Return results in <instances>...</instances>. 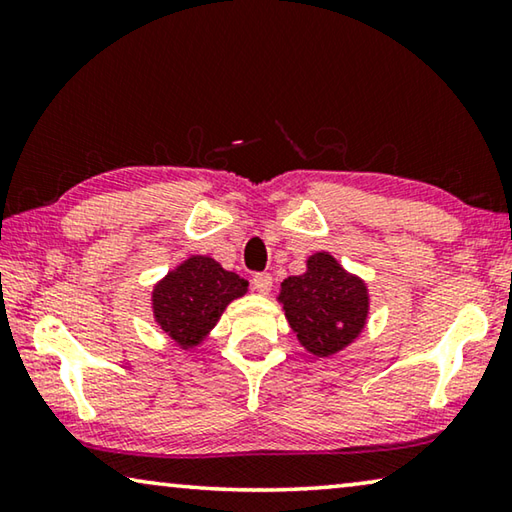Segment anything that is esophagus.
<instances>
[{
	"instance_id": "34e87169",
	"label": "esophagus",
	"mask_w": 512,
	"mask_h": 512,
	"mask_svg": "<svg viewBox=\"0 0 512 512\" xmlns=\"http://www.w3.org/2000/svg\"><path fill=\"white\" fill-rule=\"evenodd\" d=\"M253 287L257 293H262V296H266L268 291L273 289V277L268 273H255L253 275Z\"/></svg>"
}]
</instances>
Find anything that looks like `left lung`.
<instances>
[{
    "instance_id": "left-lung-1",
    "label": "left lung",
    "mask_w": 512,
    "mask_h": 512,
    "mask_svg": "<svg viewBox=\"0 0 512 512\" xmlns=\"http://www.w3.org/2000/svg\"><path fill=\"white\" fill-rule=\"evenodd\" d=\"M300 345L316 357H332L357 339L368 320L370 296L361 277L329 253H314L307 271L280 284L277 296Z\"/></svg>"
}]
</instances>
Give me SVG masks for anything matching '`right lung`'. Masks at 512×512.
I'll list each match as a JSON object with an SVG mask.
<instances>
[{
	"label": "right lung",
	"mask_w": 512,
	"mask_h": 512,
	"mask_svg": "<svg viewBox=\"0 0 512 512\" xmlns=\"http://www.w3.org/2000/svg\"><path fill=\"white\" fill-rule=\"evenodd\" d=\"M248 291V282L225 271L216 259L192 255L153 287V318L183 350L201 345L232 300Z\"/></svg>",
	"instance_id": "1"
}]
</instances>
